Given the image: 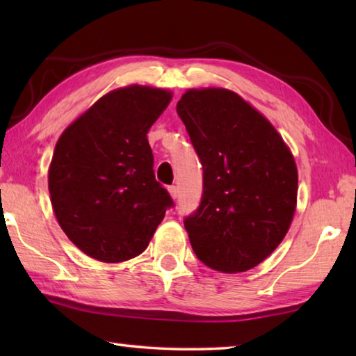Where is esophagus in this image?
<instances>
[{
  "mask_svg": "<svg viewBox=\"0 0 356 356\" xmlns=\"http://www.w3.org/2000/svg\"><path fill=\"white\" fill-rule=\"evenodd\" d=\"M168 191H170V195L172 196V200H177V196H179V190H177V186H176V185L168 186Z\"/></svg>",
  "mask_w": 356,
  "mask_h": 356,
  "instance_id": "esophagus-1",
  "label": "esophagus"
}]
</instances>
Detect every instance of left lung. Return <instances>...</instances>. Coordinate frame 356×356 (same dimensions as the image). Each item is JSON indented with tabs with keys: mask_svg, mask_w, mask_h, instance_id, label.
Masks as SVG:
<instances>
[{
	"mask_svg": "<svg viewBox=\"0 0 356 356\" xmlns=\"http://www.w3.org/2000/svg\"><path fill=\"white\" fill-rule=\"evenodd\" d=\"M202 165V197L185 216L191 248L225 273L246 272L275 251L297 204L298 174L278 131L227 89H190L177 104Z\"/></svg>",
	"mask_w": 356,
	"mask_h": 356,
	"instance_id": "8db88e82",
	"label": "left lung"
}]
</instances>
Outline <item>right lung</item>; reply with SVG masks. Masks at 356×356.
I'll use <instances>...</instances> for the list:
<instances>
[{
    "label": "right lung",
    "instance_id": "right-lung-1",
    "mask_svg": "<svg viewBox=\"0 0 356 356\" xmlns=\"http://www.w3.org/2000/svg\"><path fill=\"white\" fill-rule=\"evenodd\" d=\"M171 92L146 86L116 89L81 114L58 140L48 190L70 242L102 262H122L147 248L174 207L155 180L147 131Z\"/></svg>",
    "mask_w": 356,
    "mask_h": 356
}]
</instances>
